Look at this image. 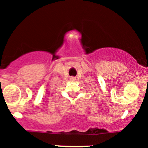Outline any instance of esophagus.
<instances>
[{"label":"esophagus","instance_id":"1","mask_svg":"<svg viewBox=\"0 0 148 148\" xmlns=\"http://www.w3.org/2000/svg\"><path fill=\"white\" fill-rule=\"evenodd\" d=\"M70 79L72 80V81H74V80L75 79V78H74V77H71V78H70Z\"/></svg>","mask_w":148,"mask_h":148}]
</instances>
